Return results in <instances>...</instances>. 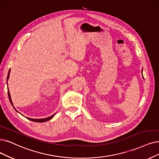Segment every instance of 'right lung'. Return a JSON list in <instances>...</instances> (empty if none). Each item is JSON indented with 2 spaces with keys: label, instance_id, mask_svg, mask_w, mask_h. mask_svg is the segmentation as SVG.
<instances>
[{
  "label": "right lung",
  "instance_id": "1",
  "mask_svg": "<svg viewBox=\"0 0 159 159\" xmlns=\"http://www.w3.org/2000/svg\"><path fill=\"white\" fill-rule=\"evenodd\" d=\"M10 72V70H9L8 74V76H7V81H6V83H7V82H8V80L9 79ZM8 98H9V100H10V103H11V106H13L14 108L15 109V107H14V106H13V103H12V102H11V97H10V92H9V90H8ZM15 110H16V111H17L16 109H15ZM17 112H18V111H17ZM55 114H53V115H52V116H49V117H48L44 118V119H31V118H29V117H26V118H27V119H29L30 120H32V121L38 122V123H43V122H46V121H48V120H50V119H52L54 117V116H55Z\"/></svg>",
  "mask_w": 159,
  "mask_h": 159
}]
</instances>
